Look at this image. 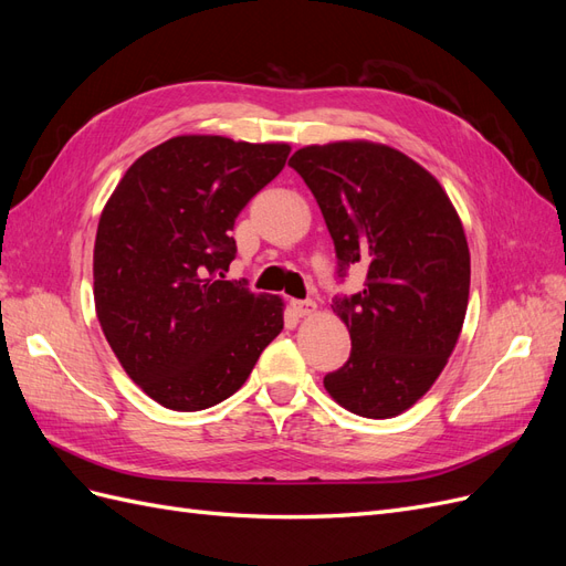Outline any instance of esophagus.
<instances>
[{"label":"esophagus","instance_id":"obj_1","mask_svg":"<svg viewBox=\"0 0 566 566\" xmlns=\"http://www.w3.org/2000/svg\"><path fill=\"white\" fill-rule=\"evenodd\" d=\"M290 306H293V312L297 316H312L316 312L314 300H293V302H290Z\"/></svg>","mask_w":566,"mask_h":566}]
</instances>
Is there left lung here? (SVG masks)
<instances>
[{"instance_id": "1", "label": "left lung", "mask_w": 566, "mask_h": 566, "mask_svg": "<svg viewBox=\"0 0 566 566\" xmlns=\"http://www.w3.org/2000/svg\"><path fill=\"white\" fill-rule=\"evenodd\" d=\"M290 167L318 202L337 279L366 271L364 290L333 297L352 354L323 385L356 416H399L434 385L465 321L470 250L458 212L424 167L382 144L306 146Z\"/></svg>"}]
</instances>
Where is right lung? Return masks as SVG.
I'll use <instances>...</instances> for the list:
<instances>
[{"instance_id":"1","label":"right lung","mask_w":566,"mask_h":566,"mask_svg":"<svg viewBox=\"0 0 566 566\" xmlns=\"http://www.w3.org/2000/svg\"><path fill=\"white\" fill-rule=\"evenodd\" d=\"M287 156V144L175 136L127 169L101 212L96 316L125 373L165 408L229 399L283 331L279 297L224 273L235 217Z\"/></svg>"}]
</instances>
